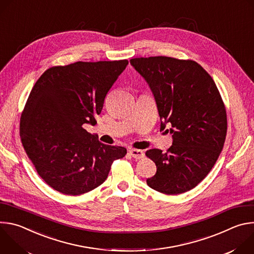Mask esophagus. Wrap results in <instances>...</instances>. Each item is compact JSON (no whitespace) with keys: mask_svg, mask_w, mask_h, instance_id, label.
<instances>
[{"mask_svg":"<svg viewBox=\"0 0 254 254\" xmlns=\"http://www.w3.org/2000/svg\"><path fill=\"white\" fill-rule=\"evenodd\" d=\"M128 154H129L132 158H134V159H141V158H143V156H144V153H143L142 151H140V150H134V149L128 150Z\"/></svg>","mask_w":254,"mask_h":254,"instance_id":"1","label":"esophagus"}]
</instances>
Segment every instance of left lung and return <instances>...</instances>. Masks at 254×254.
I'll list each match as a JSON object with an SVG mask.
<instances>
[{
	"mask_svg": "<svg viewBox=\"0 0 254 254\" xmlns=\"http://www.w3.org/2000/svg\"><path fill=\"white\" fill-rule=\"evenodd\" d=\"M130 65L148 83L161 120L170 126L167 153L149 150L157 166L147 180L154 190L177 195L195 188L218 159L226 137V111L212 77L192 60L156 56L133 58Z\"/></svg>",
	"mask_w": 254,
	"mask_h": 254,
	"instance_id": "8db88e82",
	"label": "left lung"
}]
</instances>
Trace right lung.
Wrapping results in <instances>:
<instances>
[{"mask_svg":"<svg viewBox=\"0 0 254 254\" xmlns=\"http://www.w3.org/2000/svg\"><path fill=\"white\" fill-rule=\"evenodd\" d=\"M127 60L75 62L51 67L35 83L20 123L24 149L54 190L76 196L106 180L124 147L108 146L83 125H96L104 98Z\"/></svg>","mask_w":254,"mask_h":254,"instance_id":"add662e5","label":"right lung"}]
</instances>
